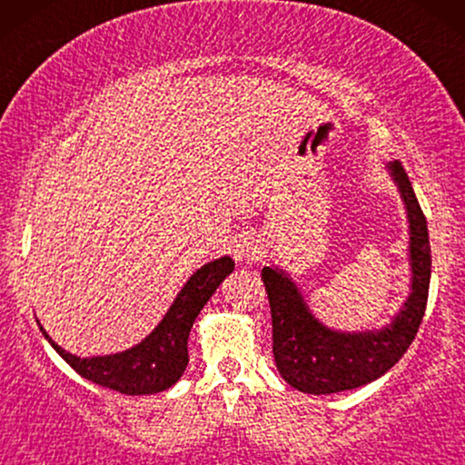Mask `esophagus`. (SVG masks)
Masks as SVG:
<instances>
[{
	"label": "esophagus",
	"instance_id": "1",
	"mask_svg": "<svg viewBox=\"0 0 465 465\" xmlns=\"http://www.w3.org/2000/svg\"><path fill=\"white\" fill-rule=\"evenodd\" d=\"M232 258L237 260V262H250V260H256L258 253H260V247H258V241L253 237H243L234 239L232 241Z\"/></svg>",
	"mask_w": 465,
	"mask_h": 465
}]
</instances>
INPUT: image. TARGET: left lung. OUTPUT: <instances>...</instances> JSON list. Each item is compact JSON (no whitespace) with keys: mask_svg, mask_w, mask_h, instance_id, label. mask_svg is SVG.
<instances>
[{"mask_svg":"<svg viewBox=\"0 0 465 465\" xmlns=\"http://www.w3.org/2000/svg\"><path fill=\"white\" fill-rule=\"evenodd\" d=\"M409 222L411 292L383 328L334 330L317 320L290 272L271 264L262 269L272 317V355L277 371L304 393H339L372 383L406 353L423 320L430 290L428 222L400 161L387 164Z\"/></svg>","mask_w":465,"mask_h":465,"instance_id":"left-lung-1","label":"left lung"}]
</instances>
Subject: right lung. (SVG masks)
<instances>
[{
	"instance_id": "right-lung-1",
	"label": "right lung",
	"mask_w": 465,
	"mask_h": 465,
	"mask_svg": "<svg viewBox=\"0 0 465 465\" xmlns=\"http://www.w3.org/2000/svg\"><path fill=\"white\" fill-rule=\"evenodd\" d=\"M232 271L234 262L231 256L215 258L196 269L183 283V288L177 292L175 301L171 302L158 326L142 342L118 353L80 358V355L65 351L59 342L50 339L40 322L37 326L54 351L80 377L101 387H110L114 391L126 393V396L158 393L175 385L186 371L190 328L199 317L201 309L213 296V292Z\"/></svg>"
}]
</instances>
